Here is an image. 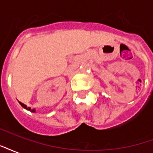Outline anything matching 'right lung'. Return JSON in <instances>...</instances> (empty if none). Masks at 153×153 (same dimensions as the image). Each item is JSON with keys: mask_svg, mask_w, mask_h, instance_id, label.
I'll list each match as a JSON object with an SVG mask.
<instances>
[{"mask_svg": "<svg viewBox=\"0 0 153 153\" xmlns=\"http://www.w3.org/2000/svg\"><path fill=\"white\" fill-rule=\"evenodd\" d=\"M19 104H20V105H21V106H23L24 108H25L26 110H28V111H32V112H36L35 109H31L30 107H28V106H26V105H25L24 103H22V102H19Z\"/></svg>", "mask_w": 153, "mask_h": 153, "instance_id": "obj_1", "label": "right lung"}]
</instances>
